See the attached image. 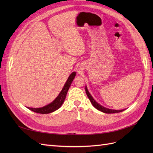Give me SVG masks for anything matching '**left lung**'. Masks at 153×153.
Here are the masks:
<instances>
[{
    "label": "left lung",
    "mask_w": 153,
    "mask_h": 153,
    "mask_svg": "<svg viewBox=\"0 0 153 153\" xmlns=\"http://www.w3.org/2000/svg\"><path fill=\"white\" fill-rule=\"evenodd\" d=\"M85 92H86L87 96H88V98H89L92 105H93L96 109H98V110L101 111V112L106 113V114H113V113L121 112H123V111L124 110V109H123V110H113V109H110V108H106V107H105V106L101 105L100 103H97L96 101L94 100V98H92V96H91V94L89 93V91H88L87 86H85Z\"/></svg>",
    "instance_id": "8db88e82"
}]
</instances>
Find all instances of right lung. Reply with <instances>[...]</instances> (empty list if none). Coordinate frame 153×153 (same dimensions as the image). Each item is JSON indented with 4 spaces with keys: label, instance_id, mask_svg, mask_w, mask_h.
Returning <instances> with one entry per match:
<instances>
[{
    "label": "right lung",
    "instance_id": "right-lung-1",
    "mask_svg": "<svg viewBox=\"0 0 153 153\" xmlns=\"http://www.w3.org/2000/svg\"><path fill=\"white\" fill-rule=\"evenodd\" d=\"M75 76H76V72H73L71 75L69 76L66 82L65 83V84H64L62 88V91H61V92H60L59 94L57 96V98H55L52 103H50L45 106H43V107L41 108H30V107H27V108L32 111H33V112L36 113L43 114L52 113L54 112V111L57 110V109H59L60 107H61V105L64 103L69 88L70 87L74 78L75 77Z\"/></svg>",
    "mask_w": 153,
    "mask_h": 153
}]
</instances>
